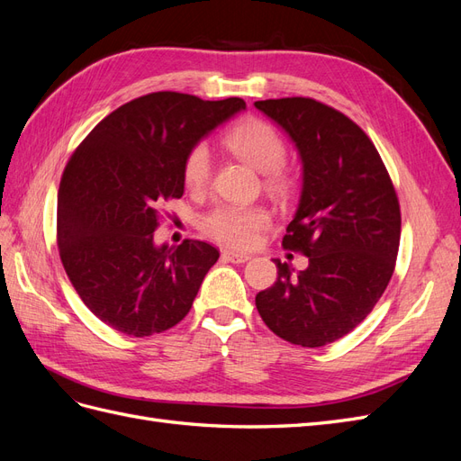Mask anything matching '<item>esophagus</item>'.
<instances>
[{"label": "esophagus", "instance_id": "obj_1", "mask_svg": "<svg viewBox=\"0 0 461 461\" xmlns=\"http://www.w3.org/2000/svg\"><path fill=\"white\" fill-rule=\"evenodd\" d=\"M221 258H222V261H229V263H246L248 259H252V256L249 254L234 252V249H222Z\"/></svg>", "mask_w": 461, "mask_h": 461}]
</instances>
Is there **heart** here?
<instances>
[{
	"label": "heart",
	"mask_w": 461,
	"mask_h": 461,
	"mask_svg": "<svg viewBox=\"0 0 461 461\" xmlns=\"http://www.w3.org/2000/svg\"><path fill=\"white\" fill-rule=\"evenodd\" d=\"M227 148L256 171L267 173V183L275 192H286L288 176L281 169L286 146L269 122L246 119L225 136ZM212 175V151L205 144H196L185 159L183 176L188 188H202ZM269 213L259 205H219L202 221L203 230L222 244L246 248L256 240L258 232L267 227Z\"/></svg>",
	"instance_id": "b5f03b06"
}]
</instances>
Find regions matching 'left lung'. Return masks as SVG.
Returning <instances> with one entry per match:
<instances>
[{"mask_svg":"<svg viewBox=\"0 0 461 461\" xmlns=\"http://www.w3.org/2000/svg\"><path fill=\"white\" fill-rule=\"evenodd\" d=\"M281 127L302 161V190L283 246L310 258L303 271L273 259L276 283L256 305L276 337L319 348L354 330L394 273L400 205L367 134L312 97L254 104Z\"/></svg>","mask_w":461,"mask_h":461,"instance_id":"1","label":"left lung"}]
</instances>
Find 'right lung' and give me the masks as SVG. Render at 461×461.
I'll use <instances>...</instances> for the list:
<instances>
[{
  "mask_svg": "<svg viewBox=\"0 0 461 461\" xmlns=\"http://www.w3.org/2000/svg\"><path fill=\"white\" fill-rule=\"evenodd\" d=\"M246 109L153 92L97 122L68 159L58 192V244L88 310L129 337L175 327L219 259L202 240L158 246V205L185 194L188 151Z\"/></svg>",
  "mask_w": 461,
  "mask_h": 461,
  "instance_id": "obj_1",
  "label": "right lung"
}]
</instances>
